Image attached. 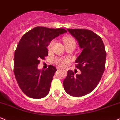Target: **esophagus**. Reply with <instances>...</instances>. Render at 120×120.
<instances>
[{
  "label": "esophagus",
  "instance_id": "1",
  "mask_svg": "<svg viewBox=\"0 0 120 120\" xmlns=\"http://www.w3.org/2000/svg\"><path fill=\"white\" fill-rule=\"evenodd\" d=\"M61 71L64 72V73H65V74H66H66H67V73H66V71L65 70H61Z\"/></svg>",
  "mask_w": 120,
  "mask_h": 120
}]
</instances>
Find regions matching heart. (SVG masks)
I'll return each mask as SVG.
<instances>
[{
  "mask_svg": "<svg viewBox=\"0 0 120 120\" xmlns=\"http://www.w3.org/2000/svg\"><path fill=\"white\" fill-rule=\"evenodd\" d=\"M63 42L64 43L65 46H70V45H75V40L71 36H65L63 38ZM54 43V40H53L49 43L47 46V49L48 50L50 51L53 47V45ZM68 60L67 59H60V58H57L54 60V63L60 67H63L68 63Z\"/></svg>",
  "mask_w": 120,
  "mask_h": 120,
  "instance_id": "1",
  "label": "heart"
}]
</instances>
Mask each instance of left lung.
Returning <instances> with one entry per match:
<instances>
[{"label":"left lung","instance_id":"8db88e82","mask_svg":"<svg viewBox=\"0 0 120 120\" xmlns=\"http://www.w3.org/2000/svg\"><path fill=\"white\" fill-rule=\"evenodd\" d=\"M67 30L82 49L75 60V67L81 73L74 75L73 71L68 70L63 85L68 94L81 97L91 93L99 83L105 70L106 52L101 38L94 32L84 29Z\"/></svg>","mask_w":120,"mask_h":120}]
</instances>
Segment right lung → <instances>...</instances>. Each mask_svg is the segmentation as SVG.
<instances>
[{
    "label": "right lung",
    "mask_w": 120,
    "mask_h": 120,
    "mask_svg": "<svg viewBox=\"0 0 120 120\" xmlns=\"http://www.w3.org/2000/svg\"><path fill=\"white\" fill-rule=\"evenodd\" d=\"M66 32L62 28L36 27L21 38L15 52L13 71L19 86L28 97L39 99L49 93L56 68L49 65L45 70H40L38 66L40 59L48 56L49 43Z\"/></svg>",
    "instance_id": "obj_1"
}]
</instances>
